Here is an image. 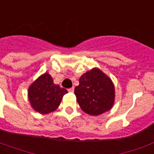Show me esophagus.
Segmentation results:
<instances>
[{"label":"esophagus","mask_w":154,"mask_h":154,"mask_svg":"<svg viewBox=\"0 0 154 154\" xmlns=\"http://www.w3.org/2000/svg\"><path fill=\"white\" fill-rule=\"evenodd\" d=\"M68 91L69 92V93H73V92H74V88L72 87V88H70V89H68Z\"/></svg>","instance_id":"34e87169"}]
</instances>
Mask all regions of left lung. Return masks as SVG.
Instances as JSON below:
<instances>
[{
	"instance_id": "1",
	"label": "left lung",
	"mask_w": 154,
	"mask_h": 154,
	"mask_svg": "<svg viewBox=\"0 0 154 154\" xmlns=\"http://www.w3.org/2000/svg\"><path fill=\"white\" fill-rule=\"evenodd\" d=\"M74 94L82 109L92 116L107 112L114 104V85L98 68H93L81 76Z\"/></svg>"
}]
</instances>
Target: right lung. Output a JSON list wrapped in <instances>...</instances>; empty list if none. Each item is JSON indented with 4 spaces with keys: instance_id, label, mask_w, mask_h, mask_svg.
I'll list each match as a JSON object with an SVG mask.
<instances>
[{
    "instance_id": "obj_1",
    "label": "right lung",
    "mask_w": 154,
    "mask_h": 154,
    "mask_svg": "<svg viewBox=\"0 0 154 154\" xmlns=\"http://www.w3.org/2000/svg\"><path fill=\"white\" fill-rule=\"evenodd\" d=\"M67 93L66 89L53 83V79L49 72H45L30 85L28 97L31 107L36 112L48 114L57 109L63 96Z\"/></svg>"
}]
</instances>
